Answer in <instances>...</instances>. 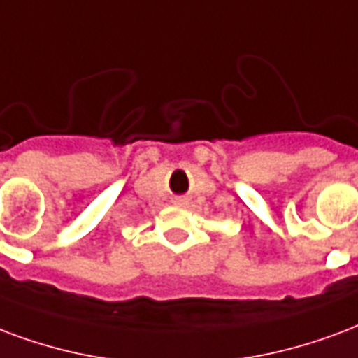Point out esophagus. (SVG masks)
<instances>
[{"instance_id": "1", "label": "esophagus", "mask_w": 358, "mask_h": 358, "mask_svg": "<svg viewBox=\"0 0 358 358\" xmlns=\"http://www.w3.org/2000/svg\"><path fill=\"white\" fill-rule=\"evenodd\" d=\"M174 203H176V205H186L187 199L186 197H176V199H174Z\"/></svg>"}]
</instances>
